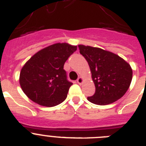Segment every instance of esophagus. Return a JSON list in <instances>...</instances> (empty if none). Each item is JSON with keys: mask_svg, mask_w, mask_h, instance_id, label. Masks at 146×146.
Segmentation results:
<instances>
[{"mask_svg": "<svg viewBox=\"0 0 146 146\" xmlns=\"http://www.w3.org/2000/svg\"><path fill=\"white\" fill-rule=\"evenodd\" d=\"M77 83H78V84L81 85L82 83V82H83V79H82V77H79V78L77 80Z\"/></svg>", "mask_w": 146, "mask_h": 146, "instance_id": "34e87169", "label": "esophagus"}]
</instances>
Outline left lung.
Listing matches in <instances>:
<instances>
[{
    "mask_svg": "<svg viewBox=\"0 0 146 146\" xmlns=\"http://www.w3.org/2000/svg\"><path fill=\"white\" fill-rule=\"evenodd\" d=\"M80 52L88 63L96 91L87 98L99 105L111 104L121 99L128 90L132 70L118 55L101 48L78 45Z\"/></svg>",
    "mask_w": 146,
    "mask_h": 146,
    "instance_id": "1",
    "label": "left lung"
}]
</instances>
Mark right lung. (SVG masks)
<instances>
[{
	"mask_svg": "<svg viewBox=\"0 0 146 146\" xmlns=\"http://www.w3.org/2000/svg\"><path fill=\"white\" fill-rule=\"evenodd\" d=\"M76 50L77 46L57 43L33 55L20 74V84L25 95L42 106L54 107L63 102L72 85L67 80L64 66Z\"/></svg>",
	"mask_w": 146,
	"mask_h": 146,
	"instance_id": "add662e5",
	"label": "right lung"
}]
</instances>
